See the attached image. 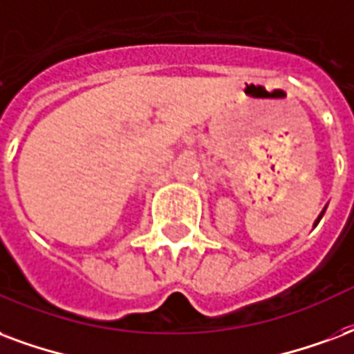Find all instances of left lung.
Masks as SVG:
<instances>
[{
    "label": "left lung",
    "instance_id": "left-lung-1",
    "mask_svg": "<svg viewBox=\"0 0 354 354\" xmlns=\"http://www.w3.org/2000/svg\"><path fill=\"white\" fill-rule=\"evenodd\" d=\"M324 210H326V206H324L323 212H321V214H319V217H317V219H315V223H313V227H317V223H319V221H321V217L324 216Z\"/></svg>",
    "mask_w": 354,
    "mask_h": 354
}]
</instances>
